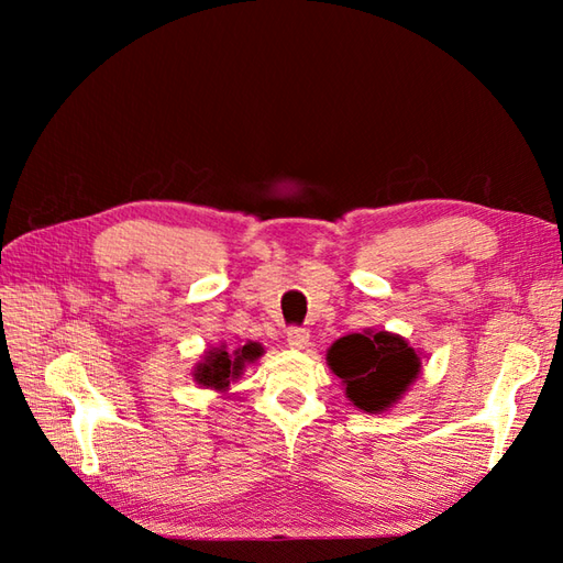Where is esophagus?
<instances>
[{"label": "esophagus", "instance_id": "34e87169", "mask_svg": "<svg viewBox=\"0 0 563 563\" xmlns=\"http://www.w3.org/2000/svg\"><path fill=\"white\" fill-rule=\"evenodd\" d=\"M285 336H288V345H292V349H300V351L307 349V343H309V331L307 329L290 327Z\"/></svg>", "mask_w": 563, "mask_h": 563}]
</instances>
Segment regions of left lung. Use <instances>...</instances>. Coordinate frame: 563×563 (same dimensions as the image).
<instances>
[{"label": "left lung", "instance_id": "left-lung-1", "mask_svg": "<svg viewBox=\"0 0 563 563\" xmlns=\"http://www.w3.org/2000/svg\"><path fill=\"white\" fill-rule=\"evenodd\" d=\"M327 361L343 379L349 399L369 413L385 411L421 373V357L387 331L343 336L331 345Z\"/></svg>", "mask_w": 563, "mask_h": 563}]
</instances>
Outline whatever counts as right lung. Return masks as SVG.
I'll return each mask as SVG.
<instances>
[{
    "label": "right lung",
    "instance_id": "add662e5",
    "mask_svg": "<svg viewBox=\"0 0 563 563\" xmlns=\"http://www.w3.org/2000/svg\"><path fill=\"white\" fill-rule=\"evenodd\" d=\"M263 353L258 343H246L236 351H227L222 349H212L208 351L206 361H202L196 369V382L202 387H212V389H227L234 377L242 375L244 363H254L256 357Z\"/></svg>",
    "mask_w": 563,
    "mask_h": 563
}]
</instances>
